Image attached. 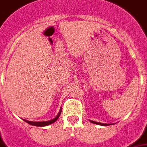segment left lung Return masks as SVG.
Returning <instances> with one entry per match:
<instances>
[{
  "instance_id": "obj_1",
  "label": "left lung",
  "mask_w": 147,
  "mask_h": 147,
  "mask_svg": "<svg viewBox=\"0 0 147 147\" xmlns=\"http://www.w3.org/2000/svg\"><path fill=\"white\" fill-rule=\"evenodd\" d=\"M91 122L94 123V124H98V125H102V126H108V124H104V123H100V122H94V121H90Z\"/></svg>"
}]
</instances>
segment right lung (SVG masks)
Masks as SVG:
<instances>
[{
    "label": "right lung",
    "instance_id": "1",
    "mask_svg": "<svg viewBox=\"0 0 147 147\" xmlns=\"http://www.w3.org/2000/svg\"><path fill=\"white\" fill-rule=\"evenodd\" d=\"M61 112V110H60L59 114L57 115L56 118H53V119H52V120H50V121H46V122H29V121H27V120H25V119H24V121L27 122V123L30 124V125H32V126H48V125H49V124H52V123H53L55 121H57V119L59 118V116H60Z\"/></svg>",
    "mask_w": 147,
    "mask_h": 147
}]
</instances>
